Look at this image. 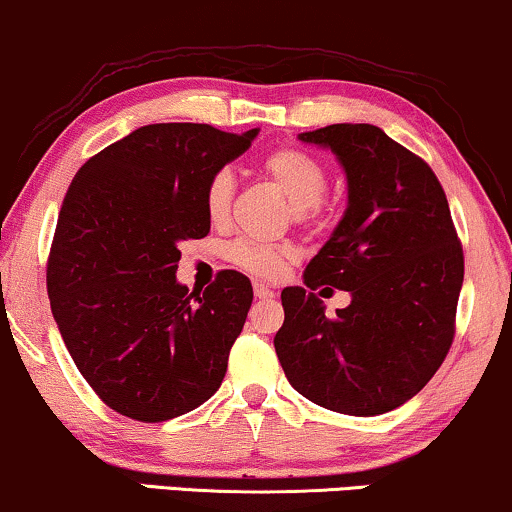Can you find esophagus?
<instances>
[{
    "label": "esophagus",
    "instance_id": "obj_1",
    "mask_svg": "<svg viewBox=\"0 0 512 512\" xmlns=\"http://www.w3.org/2000/svg\"><path fill=\"white\" fill-rule=\"evenodd\" d=\"M252 290H255V297H260V300H271V297L276 295L274 290L264 286V283H255V286H252Z\"/></svg>",
    "mask_w": 512,
    "mask_h": 512
}]
</instances>
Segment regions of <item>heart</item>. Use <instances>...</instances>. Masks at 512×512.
<instances>
[{"mask_svg": "<svg viewBox=\"0 0 512 512\" xmlns=\"http://www.w3.org/2000/svg\"><path fill=\"white\" fill-rule=\"evenodd\" d=\"M260 170L293 205V219L297 224H312L321 217L323 193L328 189V170L314 153L297 146L274 148L262 158ZM231 200H234V174L219 170L210 177L203 198L205 215L212 224L219 226L229 219ZM226 257L252 276L276 278L295 260V250L288 245L236 241L226 248Z\"/></svg>", "mask_w": 512, "mask_h": 512, "instance_id": "heart-1", "label": "heart"}]
</instances>
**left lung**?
Returning a JSON list of instances; mask_svg holds the SVG:
<instances>
[{"label": "left lung", "mask_w": 512, "mask_h": 512, "mask_svg": "<svg viewBox=\"0 0 512 512\" xmlns=\"http://www.w3.org/2000/svg\"><path fill=\"white\" fill-rule=\"evenodd\" d=\"M328 146L347 172L349 205L281 293L274 347L302 397L347 416H378L428 385L449 354L463 286V245L437 174L373 125L300 134ZM349 289L353 302L326 317L316 287Z\"/></svg>", "instance_id": "8db88e82"}]
</instances>
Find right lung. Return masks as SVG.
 Returning <instances> with one entry per match:
<instances>
[{
  "mask_svg": "<svg viewBox=\"0 0 512 512\" xmlns=\"http://www.w3.org/2000/svg\"><path fill=\"white\" fill-rule=\"evenodd\" d=\"M260 129L139 127L80 167L47 260L51 314L77 371L122 416L163 423L222 385L252 286L219 271L203 293L177 283L179 243L210 231L205 186Z\"/></svg>",
  "mask_w": 512,
  "mask_h": 512,
  "instance_id": "add662e5",
  "label": "right lung"
}]
</instances>
